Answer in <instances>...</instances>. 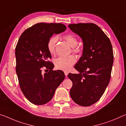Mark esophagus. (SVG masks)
Listing matches in <instances>:
<instances>
[{"label": "esophagus", "instance_id": "esophagus-1", "mask_svg": "<svg viewBox=\"0 0 126 126\" xmlns=\"http://www.w3.org/2000/svg\"><path fill=\"white\" fill-rule=\"evenodd\" d=\"M64 72L65 76L66 77H67V76H68V71H64Z\"/></svg>", "mask_w": 126, "mask_h": 126}]
</instances>
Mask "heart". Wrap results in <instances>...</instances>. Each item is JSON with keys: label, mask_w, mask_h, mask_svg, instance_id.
I'll list each match as a JSON object with an SVG mask.
<instances>
[{"label": "heart", "mask_w": 126, "mask_h": 126, "mask_svg": "<svg viewBox=\"0 0 126 126\" xmlns=\"http://www.w3.org/2000/svg\"><path fill=\"white\" fill-rule=\"evenodd\" d=\"M69 45L72 48V51L76 53H80L82 52V48L78 46V39L74 35L72 34H68L63 37ZM58 40L57 36H53L48 40L47 43V48L51 54H54L55 51V46ZM76 62V58L74 55L69 56H61L54 60V65L55 68L58 69L63 71H68L72 68Z\"/></svg>", "instance_id": "1"}]
</instances>
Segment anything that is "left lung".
Listing matches in <instances>:
<instances>
[{"label": "left lung", "mask_w": 126, "mask_h": 126, "mask_svg": "<svg viewBox=\"0 0 126 126\" xmlns=\"http://www.w3.org/2000/svg\"><path fill=\"white\" fill-rule=\"evenodd\" d=\"M83 42L82 56L74 65L79 74L69 73L73 86L70 95L79 105L87 107L98 101L109 84L113 63L111 42L94 23L68 25Z\"/></svg>", "instance_id": "1"}]
</instances>
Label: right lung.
Returning <instances> with one entry per match:
<instances>
[{"instance_id": "obj_1", "label": "right lung", "mask_w": 126, "mask_h": 126, "mask_svg": "<svg viewBox=\"0 0 126 126\" xmlns=\"http://www.w3.org/2000/svg\"><path fill=\"white\" fill-rule=\"evenodd\" d=\"M66 29L62 23H37L25 30L17 43L16 72L19 84L27 99L36 105L49 102L65 78L63 71L53 70L54 64L49 61L52 56L47 43L54 34Z\"/></svg>"}]
</instances>
